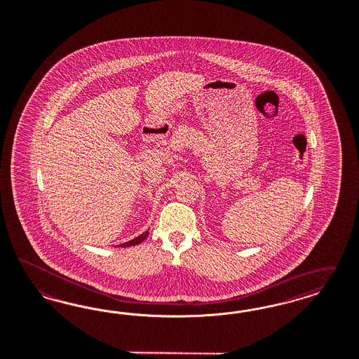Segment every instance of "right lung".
Returning <instances> with one entry per match:
<instances>
[{
  "instance_id": "obj_1",
  "label": "right lung",
  "mask_w": 359,
  "mask_h": 359,
  "mask_svg": "<svg viewBox=\"0 0 359 359\" xmlns=\"http://www.w3.org/2000/svg\"><path fill=\"white\" fill-rule=\"evenodd\" d=\"M149 235V231H146V232H143L142 235L137 236L135 238H133V240H130V241H127V243H123V244H121V245H118L119 248H128V247H134V245H137V244H140L143 240H146L147 238V236Z\"/></svg>"
}]
</instances>
